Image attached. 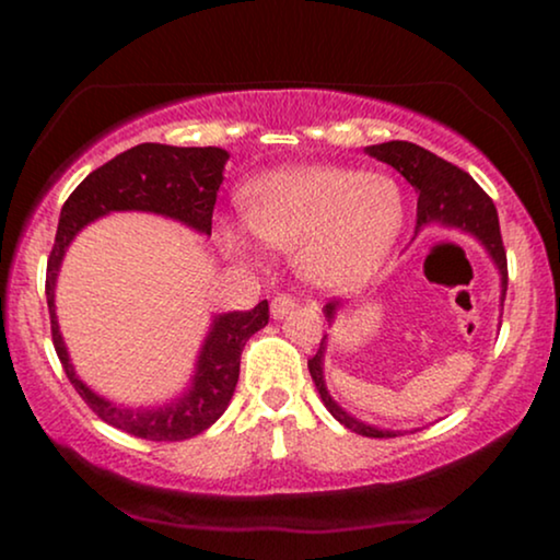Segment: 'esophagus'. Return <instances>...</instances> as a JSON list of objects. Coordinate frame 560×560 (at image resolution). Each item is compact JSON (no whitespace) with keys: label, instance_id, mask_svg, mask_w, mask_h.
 <instances>
[{"label":"esophagus","instance_id":"obj_1","mask_svg":"<svg viewBox=\"0 0 560 560\" xmlns=\"http://www.w3.org/2000/svg\"><path fill=\"white\" fill-rule=\"evenodd\" d=\"M295 298L293 295H288V293H280V295H275L272 298V303H270V313H272V318H282V316H288L290 311L295 308Z\"/></svg>","mask_w":560,"mask_h":560}]
</instances>
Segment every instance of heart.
Wrapping results in <instances>:
<instances>
[{"label": "heart", "mask_w": 560, "mask_h": 560, "mask_svg": "<svg viewBox=\"0 0 560 560\" xmlns=\"http://www.w3.org/2000/svg\"><path fill=\"white\" fill-rule=\"evenodd\" d=\"M247 229L275 249L295 252L298 270L313 285H364L400 236L405 198L389 175L354 167L298 165L259 175L242 194ZM247 229L224 219L221 240L249 255Z\"/></svg>", "instance_id": "obj_1"}]
</instances>
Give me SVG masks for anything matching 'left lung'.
<instances>
[{
  "label": "left lung",
  "mask_w": 560,
  "mask_h": 560,
  "mask_svg": "<svg viewBox=\"0 0 560 560\" xmlns=\"http://www.w3.org/2000/svg\"><path fill=\"white\" fill-rule=\"evenodd\" d=\"M366 152H370L372 158L382 160V163L393 165L395 171L418 190L416 232L431 224H443V226L462 229L466 234H474L481 244H485L487 252L494 259V265L500 267L502 301H504V293H508V252H504L500 219H497L492 198L479 188V183L474 180L469 173L462 171V167L446 163L443 158L433 155L431 150L420 148V144H412V142H402V140L382 142V144H372V148H366ZM336 311H339V301L326 303L324 313L328 320H334ZM324 351H326V336L320 339L316 357L308 359V372L328 412H331L341 425H347L349 431L366 435V439H393V435H400L395 431H380V428L366 425L362 420L351 418L347 410H341L339 405L331 400V395H328L326 382H324Z\"/></svg>",
  "instance_id": "1"
}]
</instances>
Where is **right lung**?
Masks as SVG:
<instances>
[{"mask_svg": "<svg viewBox=\"0 0 560 560\" xmlns=\"http://www.w3.org/2000/svg\"><path fill=\"white\" fill-rule=\"evenodd\" d=\"M229 152L221 148H173V144L142 142L137 148L112 158L79 183L60 209L56 244L48 257L45 295L50 311L52 347L63 364L66 377L75 393L104 423L144 441H186L217 423L232 400L240 380V359L252 334L267 326L270 305L257 303L252 311L221 313L213 318L201 354L196 362L194 385L180 400L163 408L132 410L114 405L83 385L75 377L68 359L63 336L56 320V278L63 255L73 236L89 221L112 211H150L160 217L183 221L201 234H211V217L217 194L224 180Z\"/></svg>", "mask_w": 560, "mask_h": 560, "instance_id": "obj_1", "label": "right lung"}]
</instances>
